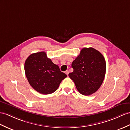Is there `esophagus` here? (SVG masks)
Returning a JSON list of instances; mask_svg holds the SVG:
<instances>
[{
  "label": "esophagus",
  "instance_id": "34e87169",
  "mask_svg": "<svg viewBox=\"0 0 130 130\" xmlns=\"http://www.w3.org/2000/svg\"><path fill=\"white\" fill-rule=\"evenodd\" d=\"M65 73L68 75V74H69V71H68V70H67L66 71H65Z\"/></svg>",
  "mask_w": 130,
  "mask_h": 130
}]
</instances>
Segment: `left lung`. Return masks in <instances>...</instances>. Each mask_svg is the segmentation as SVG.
<instances>
[{
    "instance_id": "8db88e82",
    "label": "left lung",
    "mask_w": 130,
    "mask_h": 130,
    "mask_svg": "<svg viewBox=\"0 0 130 130\" xmlns=\"http://www.w3.org/2000/svg\"><path fill=\"white\" fill-rule=\"evenodd\" d=\"M72 67L73 71L68 75L81 94L90 95L99 89L106 73L105 60L100 52L92 47L83 48Z\"/></svg>"
}]
</instances>
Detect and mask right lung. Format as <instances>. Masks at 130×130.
Masks as SVG:
<instances>
[{
  "label": "right lung",
  "instance_id": "right-lung-1",
  "mask_svg": "<svg viewBox=\"0 0 130 130\" xmlns=\"http://www.w3.org/2000/svg\"><path fill=\"white\" fill-rule=\"evenodd\" d=\"M27 80L34 89L41 94H51L58 89L62 80L67 77L59 67L47 58L46 53H32L25 62Z\"/></svg>",
  "mask_w": 130,
  "mask_h": 130
}]
</instances>
